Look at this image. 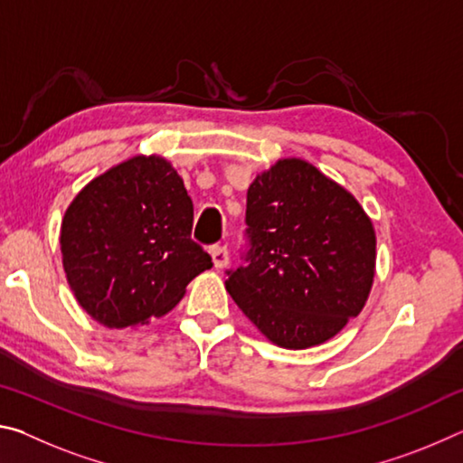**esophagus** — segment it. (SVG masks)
Returning a JSON list of instances; mask_svg holds the SVG:
<instances>
[{"label":"esophagus","mask_w":463,"mask_h":463,"mask_svg":"<svg viewBox=\"0 0 463 463\" xmlns=\"http://www.w3.org/2000/svg\"><path fill=\"white\" fill-rule=\"evenodd\" d=\"M210 255H213V261H214V268L222 269L229 265V249L224 245H213L210 247Z\"/></svg>","instance_id":"34e87169"}]
</instances>
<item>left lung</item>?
<instances>
[{
	"label": "left lung",
	"instance_id": "8db88e82",
	"mask_svg": "<svg viewBox=\"0 0 463 463\" xmlns=\"http://www.w3.org/2000/svg\"><path fill=\"white\" fill-rule=\"evenodd\" d=\"M242 265L226 289L269 341L325 343L359 315L375 268V232L349 192L300 159L278 161L247 192Z\"/></svg>",
	"mask_w": 463,
	"mask_h": 463
}]
</instances>
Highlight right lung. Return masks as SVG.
I'll return each instance as SVG.
<instances>
[{
	"label": "right lung",
	"instance_id": "right-lung-1",
	"mask_svg": "<svg viewBox=\"0 0 463 463\" xmlns=\"http://www.w3.org/2000/svg\"><path fill=\"white\" fill-rule=\"evenodd\" d=\"M194 203L161 156H135L77 194L61 224L62 265L77 302L109 328L169 312L213 268L192 241Z\"/></svg>",
	"mask_w": 463,
	"mask_h": 463
}]
</instances>
